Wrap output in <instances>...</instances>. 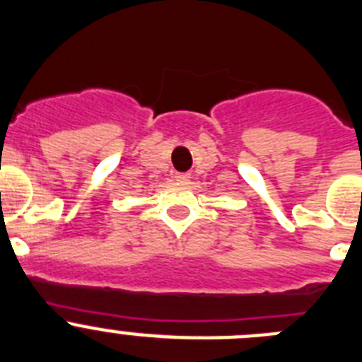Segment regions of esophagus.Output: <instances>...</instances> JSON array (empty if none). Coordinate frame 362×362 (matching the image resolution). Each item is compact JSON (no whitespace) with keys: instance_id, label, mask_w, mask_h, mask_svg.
Instances as JSON below:
<instances>
[{"instance_id":"obj_1","label":"esophagus","mask_w":362,"mask_h":362,"mask_svg":"<svg viewBox=\"0 0 362 362\" xmlns=\"http://www.w3.org/2000/svg\"><path fill=\"white\" fill-rule=\"evenodd\" d=\"M175 178H177L178 182H182V184H187V182L191 180V175H189V173H177V175H175Z\"/></svg>"}]
</instances>
